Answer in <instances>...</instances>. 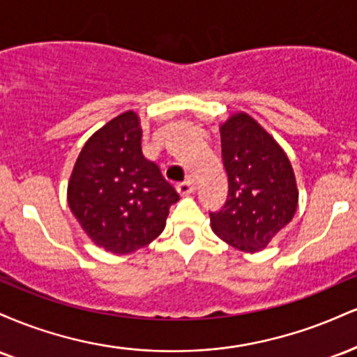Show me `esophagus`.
I'll return each mask as SVG.
<instances>
[{
  "label": "esophagus",
  "mask_w": 357,
  "mask_h": 357,
  "mask_svg": "<svg viewBox=\"0 0 357 357\" xmlns=\"http://www.w3.org/2000/svg\"><path fill=\"white\" fill-rule=\"evenodd\" d=\"M196 191V184H195V181H184V183H181V184H178V192L181 196H190V195H192V192Z\"/></svg>",
  "instance_id": "esophagus-1"
}]
</instances>
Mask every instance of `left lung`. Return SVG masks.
<instances>
[{
    "label": "left lung",
    "instance_id": "1",
    "mask_svg": "<svg viewBox=\"0 0 357 357\" xmlns=\"http://www.w3.org/2000/svg\"><path fill=\"white\" fill-rule=\"evenodd\" d=\"M220 132L228 196L210 211L213 231L241 252H260L296 215V176L275 139L248 114L231 116Z\"/></svg>",
    "mask_w": 357,
    "mask_h": 357
}]
</instances>
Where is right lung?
<instances>
[{"label":"right lung","mask_w":357,"mask_h":357,"mask_svg":"<svg viewBox=\"0 0 357 357\" xmlns=\"http://www.w3.org/2000/svg\"><path fill=\"white\" fill-rule=\"evenodd\" d=\"M141 141L137 114H121L85 142L68 183V206L80 227L119 255L161 235L179 199L159 166L144 158Z\"/></svg>","instance_id":"right-lung-1"}]
</instances>
